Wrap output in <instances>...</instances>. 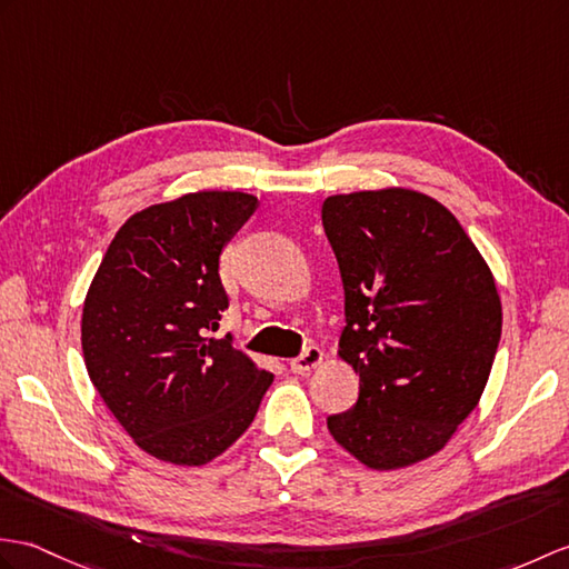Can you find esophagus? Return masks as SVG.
Here are the masks:
<instances>
[{
	"label": "esophagus",
	"mask_w": 569,
	"mask_h": 569,
	"mask_svg": "<svg viewBox=\"0 0 569 569\" xmlns=\"http://www.w3.org/2000/svg\"><path fill=\"white\" fill-rule=\"evenodd\" d=\"M325 361V353H322V349H317V347H308L306 351H302L298 359H293L290 361V368H293L296 373H310V371H315L317 366H320Z\"/></svg>",
	"instance_id": "esophagus-1"
}]
</instances>
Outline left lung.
<instances>
[{"label":"left lung","instance_id":"8db88e82","mask_svg":"<svg viewBox=\"0 0 569 569\" xmlns=\"http://www.w3.org/2000/svg\"><path fill=\"white\" fill-rule=\"evenodd\" d=\"M322 224L345 283L339 356L359 402L327 419L371 470L436 456L478 407L501 335L495 276L456 216L402 187L325 198Z\"/></svg>","mask_w":569,"mask_h":569}]
</instances>
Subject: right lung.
Listing matches in <instances>:
<instances>
[{
  "label": "right lung",
  "instance_id": "add662e5",
  "mask_svg": "<svg viewBox=\"0 0 569 569\" xmlns=\"http://www.w3.org/2000/svg\"><path fill=\"white\" fill-rule=\"evenodd\" d=\"M257 196L196 191L130 216L82 308L89 380L130 439L162 463L198 468L249 429L273 373L220 327L218 261Z\"/></svg>",
  "mask_w": 569,
  "mask_h": 569
}]
</instances>
